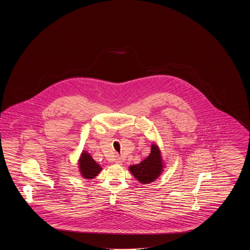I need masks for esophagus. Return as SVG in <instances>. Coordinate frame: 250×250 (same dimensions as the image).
I'll list each match as a JSON object with an SVG mask.
<instances>
[{
    "mask_svg": "<svg viewBox=\"0 0 250 250\" xmlns=\"http://www.w3.org/2000/svg\"><path fill=\"white\" fill-rule=\"evenodd\" d=\"M115 163L121 165V164L123 163V159H122L120 156H116V158H115Z\"/></svg>",
    "mask_w": 250,
    "mask_h": 250,
    "instance_id": "esophagus-1",
    "label": "esophagus"
}]
</instances>
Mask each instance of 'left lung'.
Returning <instances> with one entry per match:
<instances>
[{
  "instance_id": "left-lung-1",
  "label": "left lung",
  "mask_w": 250,
  "mask_h": 250,
  "mask_svg": "<svg viewBox=\"0 0 250 250\" xmlns=\"http://www.w3.org/2000/svg\"><path fill=\"white\" fill-rule=\"evenodd\" d=\"M163 168L160 151L156 145H152L151 153L141 163L129 167V170L135 178L142 184L154 182L160 175Z\"/></svg>"
}]
</instances>
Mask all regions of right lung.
Returning a JSON list of instances; mask_svg holds the SVG:
<instances>
[{"label": "right lung", "mask_w": 250, "mask_h": 250, "mask_svg": "<svg viewBox=\"0 0 250 250\" xmlns=\"http://www.w3.org/2000/svg\"><path fill=\"white\" fill-rule=\"evenodd\" d=\"M79 164L81 173L86 179L95 178L102 169V167L95 162L92 156L86 152L82 154L81 159L79 160Z\"/></svg>", "instance_id": "right-lung-1"}]
</instances>
